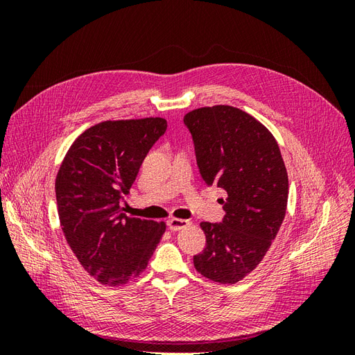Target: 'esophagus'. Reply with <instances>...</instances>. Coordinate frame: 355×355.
I'll return each mask as SVG.
<instances>
[{"instance_id":"1","label":"esophagus","mask_w":355,"mask_h":355,"mask_svg":"<svg viewBox=\"0 0 355 355\" xmlns=\"http://www.w3.org/2000/svg\"><path fill=\"white\" fill-rule=\"evenodd\" d=\"M188 225H191L189 220L180 219V218H171V219H168V222H167V227H168L170 231H179V230H182V228H187Z\"/></svg>"}]
</instances>
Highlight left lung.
<instances>
[{
    "label": "left lung",
    "instance_id": "1",
    "mask_svg": "<svg viewBox=\"0 0 355 355\" xmlns=\"http://www.w3.org/2000/svg\"><path fill=\"white\" fill-rule=\"evenodd\" d=\"M197 163L207 185L227 191L223 222H201L206 247L196 270L211 282L235 284L262 262L287 209L288 178L280 146L254 116L230 105L188 112Z\"/></svg>",
    "mask_w": 355,
    "mask_h": 355
}]
</instances>
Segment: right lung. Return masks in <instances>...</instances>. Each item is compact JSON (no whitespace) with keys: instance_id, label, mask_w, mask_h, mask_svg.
Returning a JSON list of instances; mask_svg holds the SVG:
<instances>
[{"instance_id":"1","label":"right lung","mask_w":355,"mask_h":355,"mask_svg":"<svg viewBox=\"0 0 355 355\" xmlns=\"http://www.w3.org/2000/svg\"><path fill=\"white\" fill-rule=\"evenodd\" d=\"M166 128L159 116L94 124L75 139L58 171L63 235L85 272L105 286L141 275L166 231L163 220L127 216L121 206Z\"/></svg>"}]
</instances>
